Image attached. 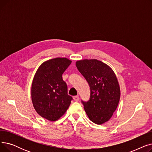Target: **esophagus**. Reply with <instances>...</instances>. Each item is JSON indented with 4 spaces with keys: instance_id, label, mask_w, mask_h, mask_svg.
<instances>
[{
    "instance_id": "34e87169",
    "label": "esophagus",
    "mask_w": 152,
    "mask_h": 152,
    "mask_svg": "<svg viewBox=\"0 0 152 152\" xmlns=\"http://www.w3.org/2000/svg\"><path fill=\"white\" fill-rule=\"evenodd\" d=\"M73 99L75 102H78L79 100V97L77 96V95H76V96H74L73 97Z\"/></svg>"
}]
</instances>
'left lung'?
Here are the masks:
<instances>
[{"label":"left lung","instance_id":"left-lung-1","mask_svg":"<svg viewBox=\"0 0 152 152\" xmlns=\"http://www.w3.org/2000/svg\"><path fill=\"white\" fill-rule=\"evenodd\" d=\"M76 66L90 87L89 100H81L87 115L95 124L108 121L120 99L119 86L113 71L96 59L79 60L76 61Z\"/></svg>","mask_w":152,"mask_h":152}]
</instances>
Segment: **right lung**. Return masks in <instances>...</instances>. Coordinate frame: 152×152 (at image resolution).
I'll list each match as a JSON object with an SVG mask.
<instances>
[{
    "label": "right lung",
    "instance_id": "add662e5",
    "mask_svg": "<svg viewBox=\"0 0 152 152\" xmlns=\"http://www.w3.org/2000/svg\"><path fill=\"white\" fill-rule=\"evenodd\" d=\"M71 61L55 58L44 62L34 75L31 87V97L36 112L49 121H56L68 108L71 96L62 75Z\"/></svg>",
    "mask_w": 152,
    "mask_h": 152
}]
</instances>
